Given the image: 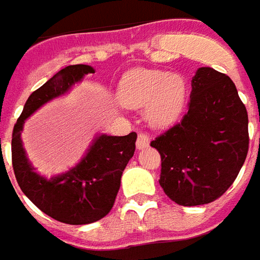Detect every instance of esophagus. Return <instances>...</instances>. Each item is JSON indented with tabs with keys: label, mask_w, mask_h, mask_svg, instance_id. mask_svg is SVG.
<instances>
[{
	"label": "esophagus",
	"mask_w": 260,
	"mask_h": 260,
	"mask_svg": "<svg viewBox=\"0 0 260 260\" xmlns=\"http://www.w3.org/2000/svg\"><path fill=\"white\" fill-rule=\"evenodd\" d=\"M149 143H150V140H149V137L146 134H142V133L138 134V138H137V149L142 150V149L149 146Z\"/></svg>",
	"instance_id": "34e87169"
}]
</instances>
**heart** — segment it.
<instances>
[{
  "mask_svg": "<svg viewBox=\"0 0 260 260\" xmlns=\"http://www.w3.org/2000/svg\"><path fill=\"white\" fill-rule=\"evenodd\" d=\"M185 79L151 68H134L122 76L117 99L127 109L145 106V118L153 127L164 128L176 122L185 103Z\"/></svg>",
  "mask_w": 260,
  "mask_h": 260,
  "instance_id": "b5f03b06",
  "label": "heart"
}]
</instances>
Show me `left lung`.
Here are the masks:
<instances>
[{
    "mask_svg": "<svg viewBox=\"0 0 260 260\" xmlns=\"http://www.w3.org/2000/svg\"><path fill=\"white\" fill-rule=\"evenodd\" d=\"M150 146L161 154L159 185L170 200L193 207L221 196L248 151V115L234 82L211 67L199 68L188 113Z\"/></svg>",
    "mask_w": 260,
    "mask_h": 260,
    "instance_id": "1",
    "label": "left lung"
}]
</instances>
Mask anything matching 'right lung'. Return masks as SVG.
Masks as SVG:
<instances>
[{"instance_id":"right-lung-1","label":"right lung","mask_w":260,"mask_h":260,"mask_svg":"<svg viewBox=\"0 0 260 260\" xmlns=\"http://www.w3.org/2000/svg\"><path fill=\"white\" fill-rule=\"evenodd\" d=\"M95 70L76 64L60 70L30 94L17 119L12 137V161L24 194L52 219L72 225L90 224L111 211L124 168L136 150V133L124 137L96 134L83 158L64 173L45 177L29 161L21 140L25 120L56 98L71 91L75 84Z\"/></svg>"}]
</instances>
